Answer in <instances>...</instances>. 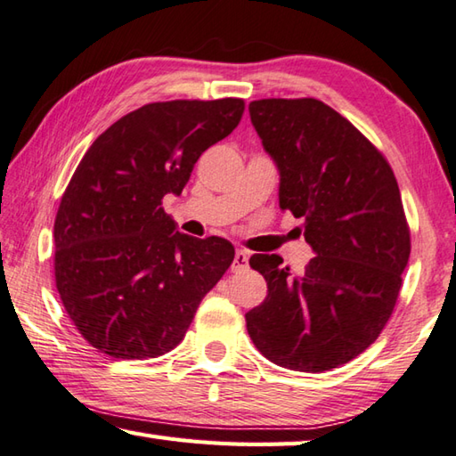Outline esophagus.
I'll return each instance as SVG.
<instances>
[{
    "instance_id": "34e87169",
    "label": "esophagus",
    "mask_w": 456,
    "mask_h": 456,
    "mask_svg": "<svg viewBox=\"0 0 456 456\" xmlns=\"http://www.w3.org/2000/svg\"><path fill=\"white\" fill-rule=\"evenodd\" d=\"M247 263H249V255H247V251H237L233 265H231V269L243 271V269H247Z\"/></svg>"
}]
</instances>
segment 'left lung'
I'll use <instances>...</instances> for the list:
<instances>
[{"label":"left lung","instance_id":"obj_1","mask_svg":"<svg viewBox=\"0 0 456 456\" xmlns=\"http://www.w3.org/2000/svg\"><path fill=\"white\" fill-rule=\"evenodd\" d=\"M249 113L279 169V207L303 219L314 256L299 275L279 255L251 256L267 297L247 330L279 367L337 369L375 343L399 297L411 255L399 185L383 153L319 99H259Z\"/></svg>","mask_w":456,"mask_h":456}]
</instances>
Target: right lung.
<instances>
[{"label": "right lung", "mask_w": 456, "mask_h": 456, "mask_svg": "<svg viewBox=\"0 0 456 456\" xmlns=\"http://www.w3.org/2000/svg\"><path fill=\"white\" fill-rule=\"evenodd\" d=\"M237 97L147 103L107 127L57 209L55 287L86 341L115 359L177 346L203 297L233 263L227 239H195L163 211L205 149L233 131Z\"/></svg>", "instance_id": "add662e5"}]
</instances>
